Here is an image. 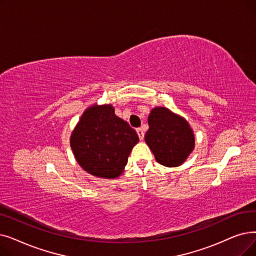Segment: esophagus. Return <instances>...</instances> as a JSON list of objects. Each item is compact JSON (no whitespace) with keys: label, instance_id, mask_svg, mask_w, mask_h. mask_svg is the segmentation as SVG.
I'll list each match as a JSON object with an SVG mask.
<instances>
[{"label":"esophagus","instance_id":"1","mask_svg":"<svg viewBox=\"0 0 256 256\" xmlns=\"http://www.w3.org/2000/svg\"><path fill=\"white\" fill-rule=\"evenodd\" d=\"M137 134L139 136V139L143 140V138H144V132H143L142 128H137Z\"/></svg>","mask_w":256,"mask_h":256}]
</instances>
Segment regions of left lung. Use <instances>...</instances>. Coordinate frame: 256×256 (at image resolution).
I'll return each instance as SVG.
<instances>
[{"label":"left lung","mask_w":256,"mask_h":256,"mask_svg":"<svg viewBox=\"0 0 256 256\" xmlns=\"http://www.w3.org/2000/svg\"><path fill=\"white\" fill-rule=\"evenodd\" d=\"M150 128L144 140L156 161L166 168H176L188 158L196 138L188 121L165 106L154 108L148 115Z\"/></svg>","instance_id":"obj_1"}]
</instances>
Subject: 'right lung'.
Listing matches in <instances>:
<instances>
[{"label":"right lung","mask_w":256,"mask_h":256,"mask_svg":"<svg viewBox=\"0 0 256 256\" xmlns=\"http://www.w3.org/2000/svg\"><path fill=\"white\" fill-rule=\"evenodd\" d=\"M138 142L135 130L116 116L112 104L88 106L70 136L77 163L102 179H115L124 172L128 156Z\"/></svg>","instance_id":"right-lung-1"}]
</instances>
